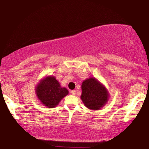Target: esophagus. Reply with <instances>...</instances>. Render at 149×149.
I'll return each mask as SVG.
<instances>
[{
  "label": "esophagus",
  "instance_id": "1",
  "mask_svg": "<svg viewBox=\"0 0 149 149\" xmlns=\"http://www.w3.org/2000/svg\"><path fill=\"white\" fill-rule=\"evenodd\" d=\"M71 94H72V95H74H74H75V93H76V91H75V90H72V91H71Z\"/></svg>",
  "mask_w": 149,
  "mask_h": 149
}]
</instances>
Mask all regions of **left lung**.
Listing matches in <instances>:
<instances>
[{"label": "left lung", "mask_w": 149, "mask_h": 149, "mask_svg": "<svg viewBox=\"0 0 149 149\" xmlns=\"http://www.w3.org/2000/svg\"><path fill=\"white\" fill-rule=\"evenodd\" d=\"M81 100L86 107L92 110H100L109 100V92L101 82L94 77L83 81Z\"/></svg>", "instance_id": "obj_1"}]
</instances>
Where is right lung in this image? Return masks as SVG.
<instances>
[{
  "label": "right lung",
  "mask_w": 149,
  "mask_h": 149,
  "mask_svg": "<svg viewBox=\"0 0 149 149\" xmlns=\"http://www.w3.org/2000/svg\"><path fill=\"white\" fill-rule=\"evenodd\" d=\"M35 94L39 100L47 108H55L69 94L65 88L61 87L55 76L47 75L41 79L35 86Z\"/></svg>",
  "instance_id": "right-lung-1"
}]
</instances>
